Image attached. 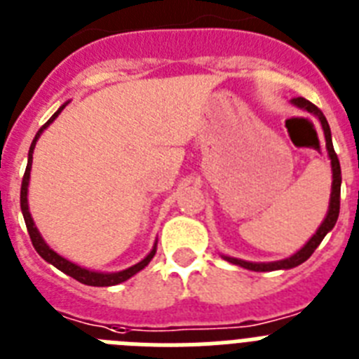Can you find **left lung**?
<instances>
[{
  "mask_svg": "<svg viewBox=\"0 0 359 359\" xmlns=\"http://www.w3.org/2000/svg\"><path fill=\"white\" fill-rule=\"evenodd\" d=\"M298 108H304L307 110L309 114H314L320 119L323 128V133H325V144H327V151H329V157H330V164H332V193H330V204H329V213H327L325 220L322 222V226L318 227L316 235H313V238L304 245V248L298 251L296 255H292L291 258H285V260H280V262H269V264H253V262H245V260H238V258H231V257H224L227 262H231V264H236L240 267H245L249 271H276V269H291V267L300 266L304 264L311 255L314 253V249L320 245V242L323 240V236L334 227L336 220H338V215H339V189H341V168H339V161H338V155L334 151V146H332V139H330V128L329 123H327L325 115L322 114V110L314 106L313 102L307 101L304 97H294L292 99Z\"/></svg>",
  "mask_w": 359,
  "mask_h": 359,
  "instance_id": "8db88e82",
  "label": "left lung"
}]
</instances>
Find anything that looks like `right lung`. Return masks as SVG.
<instances>
[{
  "mask_svg": "<svg viewBox=\"0 0 359 359\" xmlns=\"http://www.w3.org/2000/svg\"><path fill=\"white\" fill-rule=\"evenodd\" d=\"M65 106H67V104L61 106V108H59V110L55 111V114L52 115V117H50V119L46 121V123L43 124L41 128H39V132L36 133L32 144H30L29 164H27V170H25V175H23V182H21V211H23L25 224H27V229H29V235H30V240H32V245L36 248V251L39 253V257L45 258L48 264L55 266L59 271H63L65 274H68V276H72V278H76L77 282L85 283V285H93V287H108V285H117V283L126 282L128 278H132L133 274L139 273V271L144 269V267L148 266L149 260L154 258L155 251H157V244L154 245L151 253H149L148 257L144 258V260H141L139 264H135V266L128 267V269H124V271H119V273H95V271H88V269H85V267H79V266H76V264H72V262H68L67 258L59 257L54 249H50L48 245L45 244V240L41 238L39 231L36 229V226H34V220H32V217H30V213H29L27 191H29L30 168H32V154H34V148H36V141L39 139V135L43 133V130H45V128L48 126V124L52 123V121H54L59 114H61V110H63Z\"/></svg>",
  "mask_w": 359,
  "mask_h": 359,
  "instance_id": "1",
  "label": "right lung"
}]
</instances>
